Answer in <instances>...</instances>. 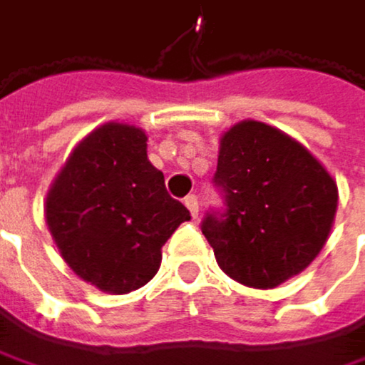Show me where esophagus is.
Masks as SVG:
<instances>
[{
	"mask_svg": "<svg viewBox=\"0 0 365 365\" xmlns=\"http://www.w3.org/2000/svg\"><path fill=\"white\" fill-rule=\"evenodd\" d=\"M184 203H186V207L190 210L192 219H197V217H199V201H197V195H188V197L184 199Z\"/></svg>",
	"mask_w": 365,
	"mask_h": 365,
	"instance_id": "34e87169",
	"label": "esophagus"
}]
</instances>
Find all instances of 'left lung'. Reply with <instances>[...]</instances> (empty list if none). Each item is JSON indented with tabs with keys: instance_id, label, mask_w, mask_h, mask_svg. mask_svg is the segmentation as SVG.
I'll use <instances>...</instances> for the list:
<instances>
[{
	"instance_id": "1",
	"label": "left lung",
	"mask_w": 365,
	"mask_h": 365,
	"mask_svg": "<svg viewBox=\"0 0 365 365\" xmlns=\"http://www.w3.org/2000/svg\"><path fill=\"white\" fill-rule=\"evenodd\" d=\"M215 184L225 212L201 232L236 282L274 289L315 260L337 212V184L296 138L258 120L221 135Z\"/></svg>"
}]
</instances>
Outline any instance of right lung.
I'll use <instances>...</instances> for the list:
<instances>
[{
  "label": "right lung",
  "instance_id": "right-lung-1",
  "mask_svg": "<svg viewBox=\"0 0 365 365\" xmlns=\"http://www.w3.org/2000/svg\"><path fill=\"white\" fill-rule=\"evenodd\" d=\"M146 133L107 122L69 153L46 197V223L78 278L122 296L158 274L162 247L190 221L148 162Z\"/></svg>",
  "mask_w": 365,
  "mask_h": 365
}]
</instances>
